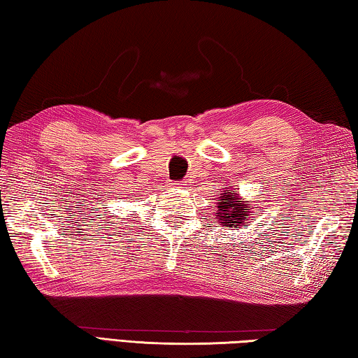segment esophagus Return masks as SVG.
Segmentation results:
<instances>
[{
	"label": "esophagus",
	"instance_id": "34e87169",
	"mask_svg": "<svg viewBox=\"0 0 358 358\" xmlns=\"http://www.w3.org/2000/svg\"><path fill=\"white\" fill-rule=\"evenodd\" d=\"M179 185H182V187H184V185H189V184H187V180H184V182H182V184H179Z\"/></svg>",
	"mask_w": 358,
	"mask_h": 358
}]
</instances>
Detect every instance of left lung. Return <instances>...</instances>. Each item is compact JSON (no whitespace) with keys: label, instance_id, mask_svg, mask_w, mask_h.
I'll list each match as a JSON object with an SVG mask.
<instances>
[{"label":"left lung","instance_id":"8db88e82","mask_svg":"<svg viewBox=\"0 0 358 358\" xmlns=\"http://www.w3.org/2000/svg\"><path fill=\"white\" fill-rule=\"evenodd\" d=\"M253 201H242L239 193L224 190L217 198V217L215 220L223 224L224 228H247L248 218L258 215V212L253 210Z\"/></svg>","mask_w":358,"mask_h":358}]
</instances>
